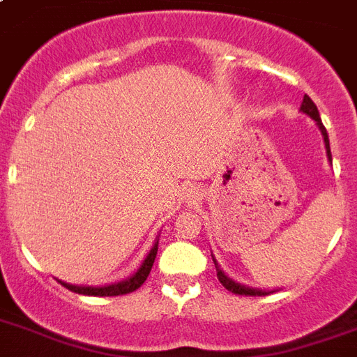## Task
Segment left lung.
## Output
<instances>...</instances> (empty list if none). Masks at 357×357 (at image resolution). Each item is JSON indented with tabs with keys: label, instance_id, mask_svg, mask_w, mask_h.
<instances>
[{
	"label": "left lung",
	"instance_id": "left-lung-1",
	"mask_svg": "<svg viewBox=\"0 0 357 357\" xmlns=\"http://www.w3.org/2000/svg\"><path fill=\"white\" fill-rule=\"evenodd\" d=\"M300 111L302 113H305L307 116H311V119L315 120L317 126H319V129L322 131V137H324V144H326V151H328V159L332 161V151H330V140H328V133H326V128L322 126L321 122V116H319V109H317V105L313 103V100H311L307 94L304 96V102H302V107H300ZM215 261V259H213ZM215 266H217V278L218 282L222 283L224 287L228 289L229 293L234 294H241V296H265V294H268L266 291H259V289H250V287H244V285H241V283H235L234 280H229L226 274H224L220 268H218L217 261H215Z\"/></svg>",
	"mask_w": 357,
	"mask_h": 357
}]
</instances>
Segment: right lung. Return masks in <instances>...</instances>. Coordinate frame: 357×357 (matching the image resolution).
Masks as SVG:
<instances>
[{
	"mask_svg": "<svg viewBox=\"0 0 357 357\" xmlns=\"http://www.w3.org/2000/svg\"><path fill=\"white\" fill-rule=\"evenodd\" d=\"M157 244L155 243L151 246L150 254L146 255L144 263L140 265V268L135 272L133 276L128 278V280H123L120 283H114V285H107V287H77V285H70V283H64V287L72 291V293H77V294H86V296H120V294H128V293H133L137 289L146 282V278L150 274L151 266H153V261H155V255H157Z\"/></svg>",
	"mask_w": 357,
	"mask_h": 357,
	"instance_id": "obj_1",
	"label": "right lung"
}]
</instances>
